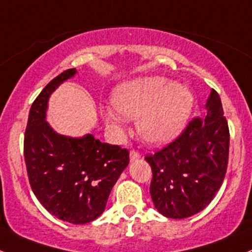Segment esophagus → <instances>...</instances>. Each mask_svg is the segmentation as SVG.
<instances>
[{"label": "esophagus", "mask_w": 252, "mask_h": 252, "mask_svg": "<svg viewBox=\"0 0 252 252\" xmlns=\"http://www.w3.org/2000/svg\"><path fill=\"white\" fill-rule=\"evenodd\" d=\"M139 159H141V154H139L138 152H136V150H131V153H129V160L133 162V161H137V160H139Z\"/></svg>", "instance_id": "obj_1"}]
</instances>
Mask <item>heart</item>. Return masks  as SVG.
Instances as JSON below:
<instances>
[{
    "mask_svg": "<svg viewBox=\"0 0 252 252\" xmlns=\"http://www.w3.org/2000/svg\"><path fill=\"white\" fill-rule=\"evenodd\" d=\"M116 109H105L104 119L123 126L126 118H138V132L152 145L170 143L186 127L194 98L188 87L164 76H143L116 87L113 94Z\"/></svg>",
    "mask_w": 252,
    "mask_h": 252,
    "instance_id": "obj_1",
    "label": "heart"
}]
</instances>
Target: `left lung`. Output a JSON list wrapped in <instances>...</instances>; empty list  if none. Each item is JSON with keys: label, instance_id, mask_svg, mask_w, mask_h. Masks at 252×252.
Instances as JSON below:
<instances>
[{"label": "left lung", "instance_id": "8db88e82", "mask_svg": "<svg viewBox=\"0 0 252 252\" xmlns=\"http://www.w3.org/2000/svg\"><path fill=\"white\" fill-rule=\"evenodd\" d=\"M205 109V119H193L175 141L145 157L153 171V203L168 219H187L203 211L224 180L229 128L215 90Z\"/></svg>", "mask_w": 252, "mask_h": 252}]
</instances>
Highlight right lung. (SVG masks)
<instances>
[{"mask_svg":"<svg viewBox=\"0 0 252 252\" xmlns=\"http://www.w3.org/2000/svg\"><path fill=\"white\" fill-rule=\"evenodd\" d=\"M75 74L76 69L59 74L32 103L24 158L31 189L42 206L62 221L85 224L103 214L114 184L128 165L129 153L93 134H59L46 121L49 95Z\"/></svg>","mask_w":252,"mask_h":252,"instance_id":"right-lung-1","label":"right lung"}]
</instances>
